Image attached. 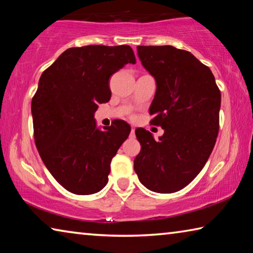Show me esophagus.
Masks as SVG:
<instances>
[{"label": "esophagus", "instance_id": "1", "mask_svg": "<svg viewBox=\"0 0 253 253\" xmlns=\"http://www.w3.org/2000/svg\"><path fill=\"white\" fill-rule=\"evenodd\" d=\"M130 136L131 137H135V128L131 127V130H130Z\"/></svg>", "mask_w": 253, "mask_h": 253}]
</instances>
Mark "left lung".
I'll list each match as a JSON object with an SVG mask.
<instances>
[{
	"instance_id": "8db88e82",
	"label": "left lung",
	"mask_w": 253,
	"mask_h": 253,
	"mask_svg": "<svg viewBox=\"0 0 253 253\" xmlns=\"http://www.w3.org/2000/svg\"><path fill=\"white\" fill-rule=\"evenodd\" d=\"M145 69L156 79L151 123L164 135L135 130L140 152L134 169L140 183L157 193H174L196 177L219 134L221 92L210 68L188 51L172 45H138Z\"/></svg>"
}]
</instances>
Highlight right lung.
<instances>
[{"mask_svg": "<svg viewBox=\"0 0 253 253\" xmlns=\"http://www.w3.org/2000/svg\"><path fill=\"white\" fill-rule=\"evenodd\" d=\"M136 63L129 45L67 49L42 72L31 102L34 142L51 175L71 193L99 192L130 132L124 121L99 130L93 114L109 101L111 75Z\"/></svg>", "mask_w": 253, "mask_h": 253, "instance_id": "1", "label": "right lung"}]
</instances>
